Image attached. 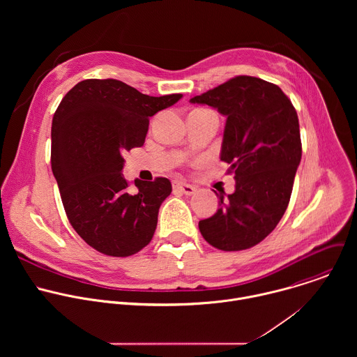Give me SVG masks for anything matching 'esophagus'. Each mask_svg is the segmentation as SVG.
<instances>
[{
	"label": "esophagus",
	"instance_id": "1",
	"mask_svg": "<svg viewBox=\"0 0 357 357\" xmlns=\"http://www.w3.org/2000/svg\"><path fill=\"white\" fill-rule=\"evenodd\" d=\"M172 186H174L175 190H179L181 193L188 195V196H190V195H193V193L196 192L195 186H192V185H189V183H185V182H181V181H174Z\"/></svg>",
	"mask_w": 357,
	"mask_h": 357
}]
</instances>
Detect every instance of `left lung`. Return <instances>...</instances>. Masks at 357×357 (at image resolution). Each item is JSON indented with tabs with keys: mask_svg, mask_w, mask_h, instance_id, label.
Returning a JSON list of instances; mask_svg holds the SVG:
<instances>
[{
	"mask_svg": "<svg viewBox=\"0 0 357 357\" xmlns=\"http://www.w3.org/2000/svg\"><path fill=\"white\" fill-rule=\"evenodd\" d=\"M190 103L227 117L220 160L236 179L231 195L215 192L220 208L199 230L219 250L250 248L275 229L289 203L302 155L296 112L277 84L252 76H236Z\"/></svg>",
	"mask_w": 357,
	"mask_h": 357,
	"instance_id": "1",
	"label": "left lung"
}]
</instances>
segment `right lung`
<instances>
[{"label":"right lung","mask_w":357,"mask_h":357,"mask_svg":"<svg viewBox=\"0 0 357 357\" xmlns=\"http://www.w3.org/2000/svg\"><path fill=\"white\" fill-rule=\"evenodd\" d=\"M181 98L146 96L116 79H87L55 112L50 164L65 212L76 233L106 256H132L154 236L172 185L157 178L130 186L123 154L144 144L149 117Z\"/></svg>","instance_id":"right-lung-1"}]
</instances>
